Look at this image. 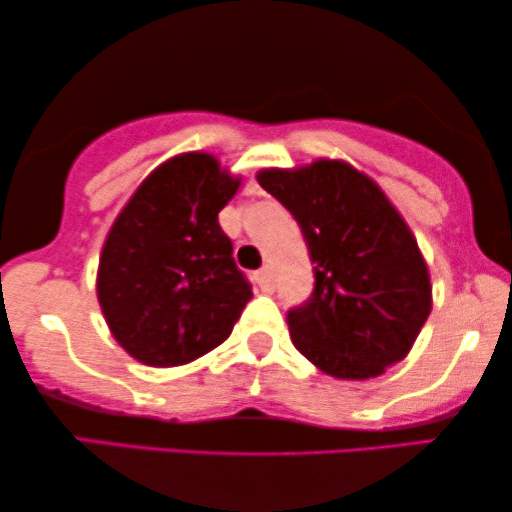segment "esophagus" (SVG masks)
Here are the masks:
<instances>
[{"mask_svg": "<svg viewBox=\"0 0 512 512\" xmlns=\"http://www.w3.org/2000/svg\"><path fill=\"white\" fill-rule=\"evenodd\" d=\"M255 281H257V286H260L264 293H269V290H274V276H271V271L269 269H260L255 274Z\"/></svg>", "mask_w": 512, "mask_h": 512, "instance_id": "1", "label": "esophagus"}]
</instances>
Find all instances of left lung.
<instances>
[{
  "mask_svg": "<svg viewBox=\"0 0 512 512\" xmlns=\"http://www.w3.org/2000/svg\"><path fill=\"white\" fill-rule=\"evenodd\" d=\"M257 181L300 224L314 293L288 312L293 345L342 380L385 373L411 352L432 309L428 264L383 189L345 160L262 170Z\"/></svg>",
  "mask_w": 512,
  "mask_h": 512,
  "instance_id": "1",
  "label": "left lung"
}]
</instances>
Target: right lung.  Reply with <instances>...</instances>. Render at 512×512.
I'll return each instance as SVG.
<instances>
[{"mask_svg":"<svg viewBox=\"0 0 512 512\" xmlns=\"http://www.w3.org/2000/svg\"><path fill=\"white\" fill-rule=\"evenodd\" d=\"M241 179L215 155L179 153L141 181L103 243L96 295L113 338L155 368L189 364L229 338L252 297L219 210Z\"/></svg>","mask_w":512,"mask_h":512,"instance_id":"1","label":"right lung"}]
</instances>
